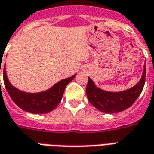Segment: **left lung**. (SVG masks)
<instances>
[{"label":"left lung","mask_w":154,"mask_h":154,"mask_svg":"<svg viewBox=\"0 0 154 154\" xmlns=\"http://www.w3.org/2000/svg\"><path fill=\"white\" fill-rule=\"evenodd\" d=\"M146 67H144L141 79L135 86L130 89L110 92L98 88L95 86L93 81L88 77L86 92L90 103L104 113H118L128 109L141 94L145 83Z\"/></svg>","instance_id":"obj_1"}]
</instances>
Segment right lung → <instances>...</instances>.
<instances>
[{
  "label": "right lung",
  "mask_w": 154,
  "mask_h": 154,
  "mask_svg": "<svg viewBox=\"0 0 154 154\" xmlns=\"http://www.w3.org/2000/svg\"><path fill=\"white\" fill-rule=\"evenodd\" d=\"M75 77L76 74L69 78L60 81L50 89L43 92L27 93L13 87L6 77L5 67L3 70V78L5 89L12 100L22 110L32 114H46L54 110L60 103L65 87Z\"/></svg>",
  "instance_id": "add662e5"
}]
</instances>
